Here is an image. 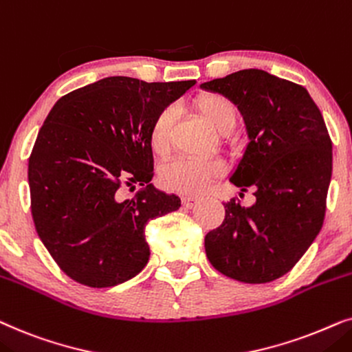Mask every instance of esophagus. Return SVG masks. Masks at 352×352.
Returning a JSON list of instances; mask_svg holds the SVG:
<instances>
[{
  "mask_svg": "<svg viewBox=\"0 0 352 352\" xmlns=\"http://www.w3.org/2000/svg\"><path fill=\"white\" fill-rule=\"evenodd\" d=\"M182 203H184L185 208L191 209V208H195V206L199 203V198H193V196H185V198L182 199Z\"/></svg>",
  "mask_w": 352,
  "mask_h": 352,
  "instance_id": "esophagus-1",
  "label": "esophagus"
}]
</instances>
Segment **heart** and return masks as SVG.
I'll return each mask as SVG.
<instances>
[{
  "label": "heart",
  "mask_w": 352,
  "mask_h": 352,
  "mask_svg": "<svg viewBox=\"0 0 352 352\" xmlns=\"http://www.w3.org/2000/svg\"><path fill=\"white\" fill-rule=\"evenodd\" d=\"M196 107L206 120L219 133H230L236 127L238 109L233 102L222 95H203L196 101ZM173 122L172 109H162L154 117L149 129V144L156 154H164L170 146ZM223 173L220 161H196V159H177L167 164L161 172V182L167 190L185 195L201 193L210 182Z\"/></svg>",
  "instance_id": "heart-1"
}]
</instances>
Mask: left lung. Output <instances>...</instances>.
<instances>
[{"label":"left lung","mask_w":352,"mask_h":352,"mask_svg":"<svg viewBox=\"0 0 352 352\" xmlns=\"http://www.w3.org/2000/svg\"><path fill=\"white\" fill-rule=\"evenodd\" d=\"M238 106L250 143L230 182L256 203L225 204L204 238L214 269L243 283H269L296 265L320 232L331 180V140L322 112L298 83L245 69L201 85Z\"/></svg>","instance_id":"obj_1"}]
</instances>
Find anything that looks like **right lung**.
<instances>
[{"instance_id": "add662e5", "label": "right lung", "mask_w": 352, "mask_h": 352, "mask_svg": "<svg viewBox=\"0 0 352 352\" xmlns=\"http://www.w3.org/2000/svg\"><path fill=\"white\" fill-rule=\"evenodd\" d=\"M195 83L107 77L67 93L50 111L29 157L32 217L75 282L116 287L148 264L144 227L180 208L179 196L149 184V129ZM135 183L144 188L122 200L120 190Z\"/></svg>"}]
</instances>
